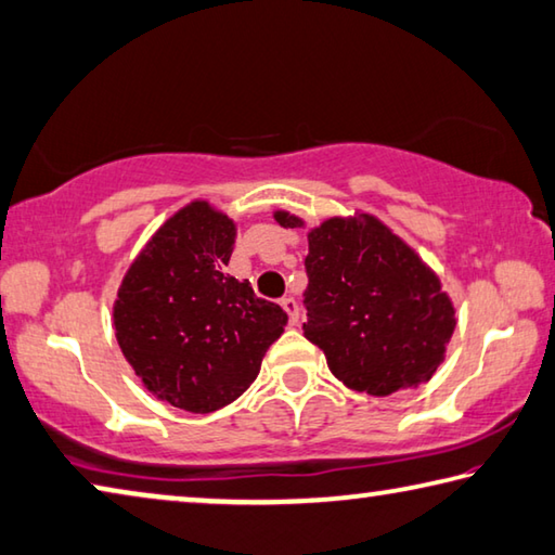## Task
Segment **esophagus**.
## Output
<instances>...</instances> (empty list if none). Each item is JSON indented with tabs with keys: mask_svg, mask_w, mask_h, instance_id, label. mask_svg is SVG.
<instances>
[{
	"mask_svg": "<svg viewBox=\"0 0 555 555\" xmlns=\"http://www.w3.org/2000/svg\"><path fill=\"white\" fill-rule=\"evenodd\" d=\"M280 305H283V310L287 312L289 324L297 326L299 324V302H297V299L295 297H283V299H280Z\"/></svg>",
	"mask_w": 555,
	"mask_h": 555,
	"instance_id": "esophagus-1",
	"label": "esophagus"
}]
</instances>
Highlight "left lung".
<instances>
[{"mask_svg": "<svg viewBox=\"0 0 555 555\" xmlns=\"http://www.w3.org/2000/svg\"><path fill=\"white\" fill-rule=\"evenodd\" d=\"M275 221L305 225L289 211H275ZM307 241L302 330L332 374L369 396L428 384L457 324L440 278L371 214L326 218Z\"/></svg>", "mask_w": 555, "mask_h": 555, "instance_id": "8db88e82", "label": "left lung"}]
</instances>
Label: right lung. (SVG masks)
<instances>
[{
  "label": "right lung",
  "mask_w": 555,
  "mask_h": 555,
  "mask_svg": "<svg viewBox=\"0 0 555 555\" xmlns=\"http://www.w3.org/2000/svg\"><path fill=\"white\" fill-rule=\"evenodd\" d=\"M233 243V218L196 198L159 225L113 305L117 344L144 388L189 413L233 403L287 324L283 307L225 275Z\"/></svg>",
  "instance_id": "right-lung-1"
}]
</instances>
